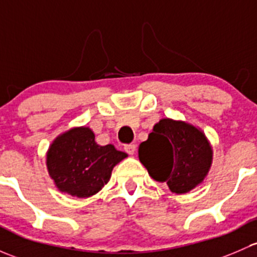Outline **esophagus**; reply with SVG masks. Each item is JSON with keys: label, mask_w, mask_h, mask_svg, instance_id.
Here are the masks:
<instances>
[{"label": "esophagus", "mask_w": 257, "mask_h": 257, "mask_svg": "<svg viewBox=\"0 0 257 257\" xmlns=\"http://www.w3.org/2000/svg\"><path fill=\"white\" fill-rule=\"evenodd\" d=\"M124 150H125V153H128L129 155H134V153H136L137 150V147L134 144L124 145Z\"/></svg>", "instance_id": "34e87169"}]
</instances>
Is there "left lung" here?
<instances>
[{
	"mask_svg": "<svg viewBox=\"0 0 257 257\" xmlns=\"http://www.w3.org/2000/svg\"><path fill=\"white\" fill-rule=\"evenodd\" d=\"M139 160L151 177L172 193L183 194L201 185L213 163L206 134L183 120L164 118L139 145Z\"/></svg>",
	"mask_w": 257,
	"mask_h": 257,
	"instance_id": "1",
	"label": "left lung"
}]
</instances>
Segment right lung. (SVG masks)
<instances>
[{"instance_id": "right-lung-1", "label": "right lung", "mask_w": 257, "mask_h": 257, "mask_svg": "<svg viewBox=\"0 0 257 257\" xmlns=\"http://www.w3.org/2000/svg\"><path fill=\"white\" fill-rule=\"evenodd\" d=\"M126 156L112 144H97L88 126H75L51 143L47 169L60 192L87 198L107 185L113 167Z\"/></svg>"}]
</instances>
